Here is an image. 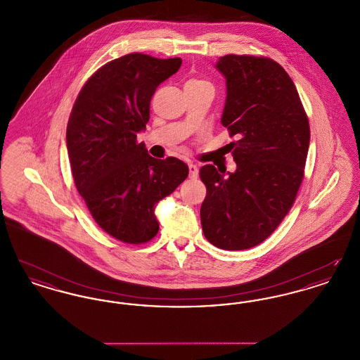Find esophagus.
<instances>
[{"label":"esophagus","mask_w":360,"mask_h":360,"mask_svg":"<svg viewBox=\"0 0 360 360\" xmlns=\"http://www.w3.org/2000/svg\"><path fill=\"white\" fill-rule=\"evenodd\" d=\"M188 176L191 179H197L198 178V167L193 163H188Z\"/></svg>","instance_id":"esophagus-1"}]
</instances>
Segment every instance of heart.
Segmentation results:
<instances>
[{
  "label": "heart",
  "instance_id": "1",
  "mask_svg": "<svg viewBox=\"0 0 360 360\" xmlns=\"http://www.w3.org/2000/svg\"><path fill=\"white\" fill-rule=\"evenodd\" d=\"M190 82H194V84H198V82H202V81H195V79H194V81H190Z\"/></svg>",
  "mask_w": 360,
  "mask_h": 360
}]
</instances>
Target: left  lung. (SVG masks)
<instances>
[{"instance_id":"obj_1","label":"left lung","mask_w":360,"mask_h":360,"mask_svg":"<svg viewBox=\"0 0 360 360\" xmlns=\"http://www.w3.org/2000/svg\"><path fill=\"white\" fill-rule=\"evenodd\" d=\"M225 78L221 124L236 170L201 167L206 186L201 225L213 245L247 250L267 239L283 220L304 178L309 121L289 74L273 59L225 55L216 63Z\"/></svg>"}]
</instances>
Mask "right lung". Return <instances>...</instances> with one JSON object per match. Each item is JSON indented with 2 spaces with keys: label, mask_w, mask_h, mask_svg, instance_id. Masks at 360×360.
<instances>
[{
  "label": "right lung",
  "mask_w": 360,
  "mask_h": 360,
  "mask_svg": "<svg viewBox=\"0 0 360 360\" xmlns=\"http://www.w3.org/2000/svg\"><path fill=\"white\" fill-rule=\"evenodd\" d=\"M181 65V58L146 53L115 59L89 78L70 115L66 146L75 186L96 223L128 244L154 238L155 206L188 178L186 163L155 159L136 141L156 87Z\"/></svg>",
  "instance_id": "1"
}]
</instances>
